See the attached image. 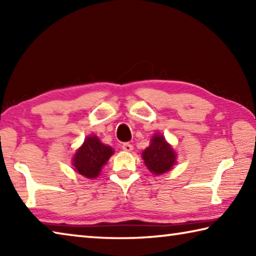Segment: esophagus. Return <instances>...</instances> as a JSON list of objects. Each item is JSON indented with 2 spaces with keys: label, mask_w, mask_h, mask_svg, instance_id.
<instances>
[{
  "label": "esophagus",
  "mask_w": 256,
  "mask_h": 256,
  "mask_svg": "<svg viewBox=\"0 0 256 256\" xmlns=\"http://www.w3.org/2000/svg\"><path fill=\"white\" fill-rule=\"evenodd\" d=\"M122 149L124 151H126V152H130V151L133 150V146L131 144H128V142H125V144H122Z\"/></svg>",
  "instance_id": "obj_1"
}]
</instances>
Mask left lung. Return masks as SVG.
I'll return each mask as SVG.
<instances>
[{
    "label": "left lung",
    "mask_w": 256,
    "mask_h": 256,
    "mask_svg": "<svg viewBox=\"0 0 256 256\" xmlns=\"http://www.w3.org/2000/svg\"><path fill=\"white\" fill-rule=\"evenodd\" d=\"M146 167L156 175L164 174L174 166L176 154L162 136L154 134L150 146L142 154Z\"/></svg>",
    "instance_id": "obj_1"
}]
</instances>
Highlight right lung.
I'll list each match as a JSON object with an SVG mask.
<instances>
[{
  "instance_id": "1",
  "label": "right lung",
  "mask_w": 256,
  "mask_h": 256,
  "mask_svg": "<svg viewBox=\"0 0 256 256\" xmlns=\"http://www.w3.org/2000/svg\"><path fill=\"white\" fill-rule=\"evenodd\" d=\"M112 154L114 150L110 146L102 144L96 136H92L86 138L81 148L76 151L73 157V166L79 174L94 178Z\"/></svg>"
}]
</instances>
